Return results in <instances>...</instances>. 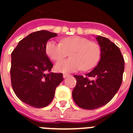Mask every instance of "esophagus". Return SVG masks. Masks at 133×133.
Here are the masks:
<instances>
[{"instance_id": "obj_1", "label": "esophagus", "mask_w": 133, "mask_h": 133, "mask_svg": "<svg viewBox=\"0 0 133 133\" xmlns=\"http://www.w3.org/2000/svg\"><path fill=\"white\" fill-rule=\"evenodd\" d=\"M63 78H66V77H69V76H70V75H69V74H66V73H65V74H63Z\"/></svg>"}]
</instances>
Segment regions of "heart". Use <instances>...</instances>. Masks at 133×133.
<instances>
[{
  "label": "heart",
  "instance_id": "obj_1",
  "mask_svg": "<svg viewBox=\"0 0 133 133\" xmlns=\"http://www.w3.org/2000/svg\"><path fill=\"white\" fill-rule=\"evenodd\" d=\"M46 53L51 59L60 61L70 53V59L58 61L55 70L59 72H72L82 69L91 70L99 62L101 49L98 43L84 37L69 36L61 43L48 41L45 47Z\"/></svg>",
  "mask_w": 133,
  "mask_h": 133
}]
</instances>
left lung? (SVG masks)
Returning <instances> with one entry per match:
<instances>
[{
    "label": "left lung",
    "mask_w": 133,
    "mask_h": 133,
    "mask_svg": "<svg viewBox=\"0 0 133 133\" xmlns=\"http://www.w3.org/2000/svg\"><path fill=\"white\" fill-rule=\"evenodd\" d=\"M96 39L101 48L98 65L86 77L74 76L77 85L72 91L73 99L78 106L86 110L101 107L113 98L121 86L124 71L119 48L103 36H97Z\"/></svg>",
    "instance_id": "left-lung-1"
}]
</instances>
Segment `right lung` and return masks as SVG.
<instances>
[{
    "label": "right lung",
    "mask_w": 133,
    "mask_h": 133,
    "mask_svg": "<svg viewBox=\"0 0 133 133\" xmlns=\"http://www.w3.org/2000/svg\"><path fill=\"white\" fill-rule=\"evenodd\" d=\"M56 36L47 30L33 32L19 41L11 52V86L18 98L30 106L49 105L63 80L62 73H46L53 67L46 54V44Z\"/></svg>",
    "instance_id": "right-lung-1"
}]
</instances>
